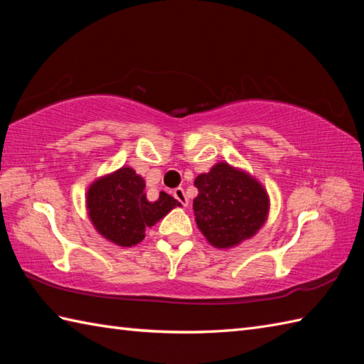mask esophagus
Instances as JSON below:
<instances>
[{
    "label": "esophagus",
    "instance_id": "esophagus-1",
    "mask_svg": "<svg viewBox=\"0 0 364 364\" xmlns=\"http://www.w3.org/2000/svg\"><path fill=\"white\" fill-rule=\"evenodd\" d=\"M173 197H175V198L178 200V202H180L183 206L188 205V197H186V194H184V189H183V188L173 189Z\"/></svg>",
    "mask_w": 364,
    "mask_h": 364
}]
</instances>
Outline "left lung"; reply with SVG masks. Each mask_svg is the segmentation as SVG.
<instances>
[{"mask_svg":"<svg viewBox=\"0 0 364 364\" xmlns=\"http://www.w3.org/2000/svg\"><path fill=\"white\" fill-rule=\"evenodd\" d=\"M194 213L200 231L219 249L252 237L264 223L269 197L261 184L225 162L196 178Z\"/></svg>","mask_w":364,"mask_h":364,"instance_id":"8db88e82","label":"left lung"}]
</instances>
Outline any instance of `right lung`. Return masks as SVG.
Instances as JSON below:
<instances>
[{
    "label": "right lung",
    "mask_w": 364,
    "mask_h": 364,
    "mask_svg": "<svg viewBox=\"0 0 364 364\" xmlns=\"http://www.w3.org/2000/svg\"><path fill=\"white\" fill-rule=\"evenodd\" d=\"M175 206L173 197L159 192L156 202L145 196V181L131 167L97 180L87 191L89 218L107 241L122 247L136 245L145 237V230L154 225Z\"/></svg>",
    "instance_id": "right-lung-1"
}]
</instances>
